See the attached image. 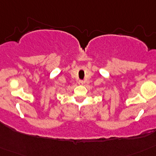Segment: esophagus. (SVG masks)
I'll list each match as a JSON object with an SVG mask.
<instances>
[{
  "label": "esophagus",
  "mask_w": 156,
  "mask_h": 156,
  "mask_svg": "<svg viewBox=\"0 0 156 156\" xmlns=\"http://www.w3.org/2000/svg\"><path fill=\"white\" fill-rule=\"evenodd\" d=\"M83 83V82L82 80H80V81H79V84H81V85H82Z\"/></svg>",
  "instance_id": "34e87169"
}]
</instances>
